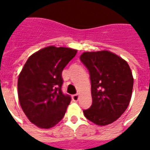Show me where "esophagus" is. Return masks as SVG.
I'll use <instances>...</instances> for the list:
<instances>
[{"instance_id":"esophagus-1","label":"esophagus","mask_w":150,"mask_h":150,"mask_svg":"<svg viewBox=\"0 0 150 150\" xmlns=\"http://www.w3.org/2000/svg\"><path fill=\"white\" fill-rule=\"evenodd\" d=\"M71 97H72L73 101H78V100L79 98V94H75V95H73Z\"/></svg>"}]
</instances>
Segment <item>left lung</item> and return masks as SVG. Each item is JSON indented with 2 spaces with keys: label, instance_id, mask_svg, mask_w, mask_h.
Masks as SVG:
<instances>
[{
  "label": "left lung",
  "instance_id": "1",
  "mask_svg": "<svg viewBox=\"0 0 150 150\" xmlns=\"http://www.w3.org/2000/svg\"><path fill=\"white\" fill-rule=\"evenodd\" d=\"M80 60L89 70L93 103L85 117L97 125L113 123L128 107L133 88L132 73L124 59L102 50L84 52Z\"/></svg>",
  "mask_w": 150,
  "mask_h": 150
}]
</instances>
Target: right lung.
Instances as JSON below:
<instances>
[{"instance_id": "add662e5", "label": "right lung", "mask_w": 150, "mask_h": 150, "mask_svg": "<svg viewBox=\"0 0 150 150\" xmlns=\"http://www.w3.org/2000/svg\"><path fill=\"white\" fill-rule=\"evenodd\" d=\"M77 50L47 47L29 57L18 79L22 110L39 128L56 125L65 114L71 96L61 91L62 71Z\"/></svg>"}]
</instances>
